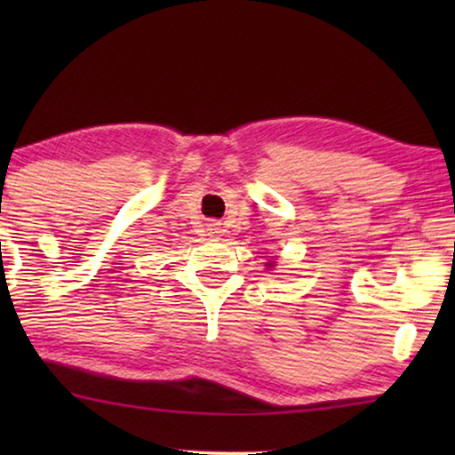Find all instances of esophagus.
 <instances>
[{
    "instance_id": "1",
    "label": "esophagus",
    "mask_w": 455,
    "mask_h": 455,
    "mask_svg": "<svg viewBox=\"0 0 455 455\" xmlns=\"http://www.w3.org/2000/svg\"><path fill=\"white\" fill-rule=\"evenodd\" d=\"M217 234H221V229L217 226H211V235H217Z\"/></svg>"
}]
</instances>
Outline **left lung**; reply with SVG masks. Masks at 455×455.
<instances>
[{
  "label": "left lung",
  "mask_w": 455,
  "mask_h": 455,
  "mask_svg": "<svg viewBox=\"0 0 455 455\" xmlns=\"http://www.w3.org/2000/svg\"><path fill=\"white\" fill-rule=\"evenodd\" d=\"M273 265H275V263H267V267H273Z\"/></svg>",
  "instance_id": "obj_1"
}]
</instances>
